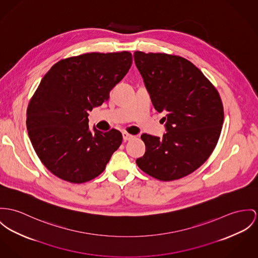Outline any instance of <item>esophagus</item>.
<instances>
[{"label":"esophagus","mask_w":258,"mask_h":258,"mask_svg":"<svg viewBox=\"0 0 258 258\" xmlns=\"http://www.w3.org/2000/svg\"><path fill=\"white\" fill-rule=\"evenodd\" d=\"M134 138H135L134 136H132V135L127 134V133H122V139H123V141H124V142L130 141V140L134 139Z\"/></svg>","instance_id":"obj_1"}]
</instances>
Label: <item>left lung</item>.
Returning <instances> with one entry per match:
<instances>
[{"mask_svg": "<svg viewBox=\"0 0 258 258\" xmlns=\"http://www.w3.org/2000/svg\"><path fill=\"white\" fill-rule=\"evenodd\" d=\"M134 57L155 110L167 120L163 138L141 136L145 153L137 164L159 180L183 178L217 145L224 120L221 97L201 71L182 57L140 51Z\"/></svg>", "mask_w": 258, "mask_h": 258, "instance_id": "8db88e82", "label": "left lung"}]
</instances>
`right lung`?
<instances>
[{
    "label": "right lung",
    "mask_w": 258,
    "mask_h": 258,
    "mask_svg": "<svg viewBox=\"0 0 258 258\" xmlns=\"http://www.w3.org/2000/svg\"><path fill=\"white\" fill-rule=\"evenodd\" d=\"M130 52L85 53L56 62L41 80L26 111L32 146L56 177L83 183L104 172L122 141L119 131L89 130L88 113L109 99L127 74Z\"/></svg>",
    "instance_id": "obj_1"
}]
</instances>
